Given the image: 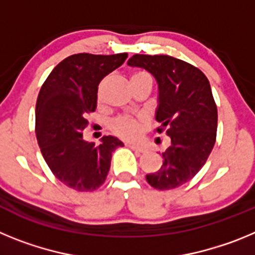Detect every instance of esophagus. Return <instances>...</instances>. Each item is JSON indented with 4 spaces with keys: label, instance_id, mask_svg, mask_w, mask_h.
I'll return each instance as SVG.
<instances>
[{
    "label": "esophagus",
    "instance_id": "esophagus-1",
    "mask_svg": "<svg viewBox=\"0 0 255 255\" xmlns=\"http://www.w3.org/2000/svg\"><path fill=\"white\" fill-rule=\"evenodd\" d=\"M128 147L131 148V149H132V150H135V152H140V153L145 152V148H144L143 145H139V144H132V143H129V144H128Z\"/></svg>",
    "mask_w": 255,
    "mask_h": 255
}]
</instances>
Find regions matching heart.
Instances as JSON below:
<instances>
[{
	"mask_svg": "<svg viewBox=\"0 0 255 255\" xmlns=\"http://www.w3.org/2000/svg\"><path fill=\"white\" fill-rule=\"evenodd\" d=\"M141 74L143 73L135 74L134 76L141 75ZM111 130L124 139H134L139 132V123L132 117H119L111 124Z\"/></svg>",
	"mask_w": 255,
	"mask_h": 255,
	"instance_id": "b5f03b06",
	"label": "heart"
}]
</instances>
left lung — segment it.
Wrapping results in <instances>:
<instances>
[{"label":"left lung","instance_id":"left-lung-1","mask_svg":"<svg viewBox=\"0 0 255 255\" xmlns=\"http://www.w3.org/2000/svg\"><path fill=\"white\" fill-rule=\"evenodd\" d=\"M128 65L141 67L158 84L157 132L171 138L162 153L161 168L147 181L158 190L179 188L190 181L211 154L217 134V106L208 79L198 67L166 55H134Z\"/></svg>","mask_w":255,"mask_h":255}]
</instances>
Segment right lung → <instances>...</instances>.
Here are the masks:
<instances>
[{
  "mask_svg": "<svg viewBox=\"0 0 255 255\" xmlns=\"http://www.w3.org/2000/svg\"><path fill=\"white\" fill-rule=\"evenodd\" d=\"M128 53L69 56L52 70L35 105V134L44 161L62 184L93 191L105 182L112 152L123 147L115 136L100 145L83 139L88 114L96 111L101 80L121 66Z\"/></svg>",
  "mask_w": 255,
  "mask_h": 255,
  "instance_id": "add662e5",
  "label": "right lung"
}]
</instances>
